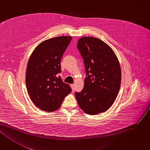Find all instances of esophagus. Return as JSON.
<instances>
[{"mask_svg": "<svg viewBox=\"0 0 150 150\" xmlns=\"http://www.w3.org/2000/svg\"><path fill=\"white\" fill-rule=\"evenodd\" d=\"M71 87L72 88V91H74V84H71Z\"/></svg>", "mask_w": 150, "mask_h": 150, "instance_id": "1", "label": "esophagus"}]
</instances>
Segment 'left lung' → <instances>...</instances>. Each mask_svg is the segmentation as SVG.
<instances>
[{
	"label": "left lung",
	"instance_id": "1",
	"mask_svg": "<svg viewBox=\"0 0 150 150\" xmlns=\"http://www.w3.org/2000/svg\"><path fill=\"white\" fill-rule=\"evenodd\" d=\"M77 48L86 69L84 88L75 92L78 105L88 115L104 112L110 107L119 92L121 71L112 48L93 37L79 38Z\"/></svg>",
	"mask_w": 150,
	"mask_h": 150
}]
</instances>
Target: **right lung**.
<instances>
[{
    "instance_id": "obj_1",
    "label": "right lung",
    "mask_w": 150,
    "mask_h": 150,
    "mask_svg": "<svg viewBox=\"0 0 150 150\" xmlns=\"http://www.w3.org/2000/svg\"><path fill=\"white\" fill-rule=\"evenodd\" d=\"M72 37L60 36L40 43L30 56L26 72V85L33 103L40 109L53 112L60 107L64 98L71 92L63 82L61 59Z\"/></svg>"
}]
</instances>
